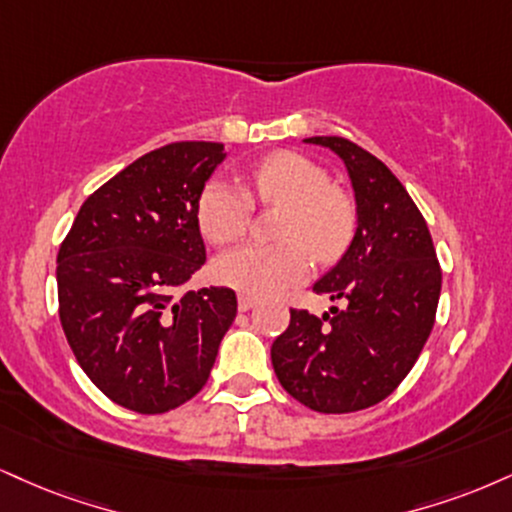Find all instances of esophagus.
I'll list each match as a JSON object with an SVG mask.
<instances>
[{
    "label": "esophagus",
    "instance_id": "34e87169",
    "mask_svg": "<svg viewBox=\"0 0 512 512\" xmlns=\"http://www.w3.org/2000/svg\"><path fill=\"white\" fill-rule=\"evenodd\" d=\"M255 303L257 300L252 298V295H238V310L240 312H248V310H252V307H255Z\"/></svg>",
    "mask_w": 512,
    "mask_h": 512
}]
</instances>
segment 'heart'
I'll use <instances>...</instances> for the list:
<instances>
[{
	"label": "heart",
	"instance_id": "1",
	"mask_svg": "<svg viewBox=\"0 0 512 512\" xmlns=\"http://www.w3.org/2000/svg\"><path fill=\"white\" fill-rule=\"evenodd\" d=\"M283 207L276 238L281 245H243L217 257L214 279L245 295H272L298 283L317 262H336L357 229V207L346 188L307 155L279 150L255 162L233 183H205L197 197V224L214 245H229L248 231L252 209Z\"/></svg>",
	"mask_w": 512,
	"mask_h": 512
}]
</instances>
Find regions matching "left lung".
I'll use <instances>...</instances> for the list:
<instances>
[{"label":"left lung","mask_w":512,"mask_h":512,"mask_svg":"<svg viewBox=\"0 0 512 512\" xmlns=\"http://www.w3.org/2000/svg\"><path fill=\"white\" fill-rule=\"evenodd\" d=\"M346 162L357 202L353 243L312 291L343 300L317 317L291 310L272 343L281 386L310 410L341 415L391 396L420 357L436 319L441 264L403 183L353 140L317 135Z\"/></svg>","instance_id":"left-lung-1"}]
</instances>
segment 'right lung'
I'll return each instance as SVG.
<instances>
[{"instance_id": "1", "label": "right lung", "mask_w": 512, "mask_h": 512, "mask_svg": "<svg viewBox=\"0 0 512 512\" xmlns=\"http://www.w3.org/2000/svg\"><path fill=\"white\" fill-rule=\"evenodd\" d=\"M221 159L205 140L147 152L83 202L59 248L66 341L92 384L140 415L193 398L236 319L231 288L176 293L207 260L197 197Z\"/></svg>"}]
</instances>
